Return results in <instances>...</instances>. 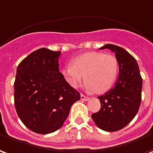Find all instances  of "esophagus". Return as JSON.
Wrapping results in <instances>:
<instances>
[{
  "instance_id": "esophagus-1",
  "label": "esophagus",
  "mask_w": 153,
  "mask_h": 153,
  "mask_svg": "<svg viewBox=\"0 0 153 153\" xmlns=\"http://www.w3.org/2000/svg\"><path fill=\"white\" fill-rule=\"evenodd\" d=\"M81 101H88V100H89V98H88V97H86V96H85L84 94H81Z\"/></svg>"
}]
</instances>
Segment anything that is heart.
<instances>
[{
    "label": "heart",
    "mask_w": 153,
    "mask_h": 153,
    "mask_svg": "<svg viewBox=\"0 0 153 153\" xmlns=\"http://www.w3.org/2000/svg\"><path fill=\"white\" fill-rule=\"evenodd\" d=\"M117 72L118 62L114 55L93 51L73 59L72 66H66L62 69V75L72 88H77L85 76L88 90L102 94L113 85Z\"/></svg>",
    "instance_id": "1"
}]
</instances>
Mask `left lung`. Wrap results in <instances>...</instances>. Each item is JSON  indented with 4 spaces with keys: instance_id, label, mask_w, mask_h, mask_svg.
Segmentation results:
<instances>
[{
    "instance_id": "obj_1",
    "label": "left lung",
    "mask_w": 153,
    "mask_h": 153,
    "mask_svg": "<svg viewBox=\"0 0 153 153\" xmlns=\"http://www.w3.org/2000/svg\"><path fill=\"white\" fill-rule=\"evenodd\" d=\"M100 49H109L115 53L119 76L114 87L98 97L101 108L91 117L100 129L113 132L126 126L137 114L141 103L143 80L137 61L123 48L107 44Z\"/></svg>"
}]
</instances>
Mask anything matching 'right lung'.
<instances>
[{"instance_id":"add662e5","label":"right lung","mask_w":153,"mask_h":153,"mask_svg":"<svg viewBox=\"0 0 153 153\" xmlns=\"http://www.w3.org/2000/svg\"><path fill=\"white\" fill-rule=\"evenodd\" d=\"M61 51L41 48L19 63L14 81V105L24 126L41 134L63 126L80 93L59 70Z\"/></svg>"}]
</instances>
